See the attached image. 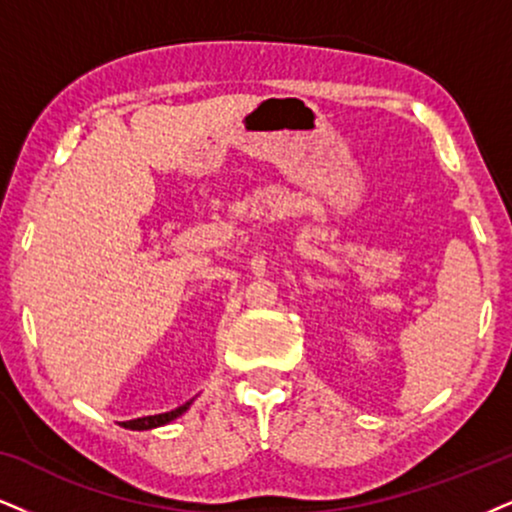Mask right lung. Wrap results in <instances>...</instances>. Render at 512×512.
Instances as JSON below:
<instances>
[{"mask_svg":"<svg viewBox=\"0 0 512 512\" xmlns=\"http://www.w3.org/2000/svg\"><path fill=\"white\" fill-rule=\"evenodd\" d=\"M189 403H182L180 408L175 410H168V413H159V415H147V418H137V420H128V422H121L123 427H128V430H154V427H161V425H168V422H173L175 418H180L182 413L189 408Z\"/></svg>","mask_w":512,"mask_h":512,"instance_id":"1","label":"right lung"}]
</instances>
